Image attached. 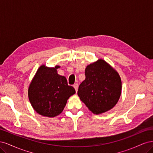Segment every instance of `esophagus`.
Instances as JSON below:
<instances>
[{
    "mask_svg": "<svg viewBox=\"0 0 153 153\" xmlns=\"http://www.w3.org/2000/svg\"><path fill=\"white\" fill-rule=\"evenodd\" d=\"M73 87H74V88H75V89L76 92H77V91H78V84H75L73 85Z\"/></svg>",
    "mask_w": 153,
    "mask_h": 153,
    "instance_id": "obj_1",
    "label": "esophagus"
}]
</instances>
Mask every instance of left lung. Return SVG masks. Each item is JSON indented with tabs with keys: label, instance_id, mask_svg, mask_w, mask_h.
I'll list each match as a JSON object with an SVG mask.
<instances>
[{
	"label": "left lung",
	"instance_id": "left-lung-1",
	"mask_svg": "<svg viewBox=\"0 0 153 153\" xmlns=\"http://www.w3.org/2000/svg\"><path fill=\"white\" fill-rule=\"evenodd\" d=\"M85 79L78 87V96L89 110L101 114L112 109L121 94L122 83L119 73L103 59L88 65Z\"/></svg>",
	"mask_w": 153,
	"mask_h": 153
}]
</instances>
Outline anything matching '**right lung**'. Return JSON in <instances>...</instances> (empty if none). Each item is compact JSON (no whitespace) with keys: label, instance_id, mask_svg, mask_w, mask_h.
<instances>
[{"label":"right lung","instance_id":"1","mask_svg":"<svg viewBox=\"0 0 153 153\" xmlns=\"http://www.w3.org/2000/svg\"><path fill=\"white\" fill-rule=\"evenodd\" d=\"M41 66L30 82L28 96L32 108L41 115L53 117L61 114L74 88L68 85L65 76L59 75L57 69Z\"/></svg>","mask_w":153,"mask_h":153}]
</instances>
